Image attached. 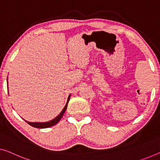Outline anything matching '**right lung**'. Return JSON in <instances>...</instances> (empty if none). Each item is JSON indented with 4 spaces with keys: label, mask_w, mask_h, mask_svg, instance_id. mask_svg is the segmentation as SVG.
<instances>
[{
    "label": "right lung",
    "mask_w": 160,
    "mask_h": 160,
    "mask_svg": "<svg viewBox=\"0 0 160 160\" xmlns=\"http://www.w3.org/2000/svg\"><path fill=\"white\" fill-rule=\"evenodd\" d=\"M70 95L71 94H70L69 95L68 98V101H67V103L65 105V108L62 109V111L59 114L58 116H57L56 118H54V119H52V120L49 121H47V122H44V123H39V122H28L27 121H25L27 123H28L30 126H33V127H35V128H49V127H51L52 126H54L55 124H57V123L59 122V121H60V119L62 117L64 113H65V112L67 109V107H68V102L70 101Z\"/></svg>",
    "instance_id": "obj_1"
}]
</instances>
